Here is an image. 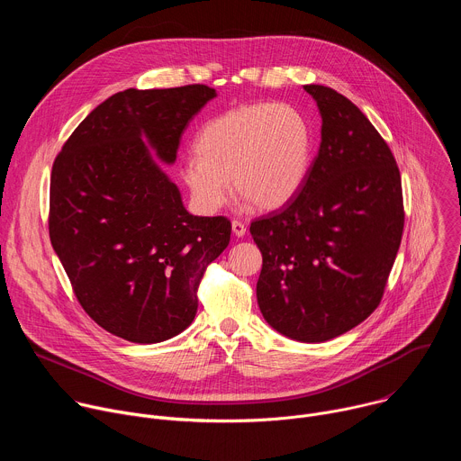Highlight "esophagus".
Returning <instances> with one entry per match:
<instances>
[{
    "instance_id": "esophagus-1",
    "label": "esophagus",
    "mask_w": 461,
    "mask_h": 461,
    "mask_svg": "<svg viewBox=\"0 0 461 461\" xmlns=\"http://www.w3.org/2000/svg\"><path fill=\"white\" fill-rule=\"evenodd\" d=\"M231 230H233V235H235V237H244V233H246V224L240 222V221H233V222H231Z\"/></svg>"
}]
</instances>
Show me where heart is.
<instances>
[{
  "label": "heart",
  "mask_w": 461,
  "mask_h": 461,
  "mask_svg": "<svg viewBox=\"0 0 461 461\" xmlns=\"http://www.w3.org/2000/svg\"><path fill=\"white\" fill-rule=\"evenodd\" d=\"M194 149L196 155L182 160L180 176L196 212L217 213L230 201L231 184L246 203L272 212L303 189L313 158V129L295 105L248 104L206 122Z\"/></svg>",
  "instance_id": "heart-1"
}]
</instances>
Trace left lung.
<instances>
[{
	"label": "left lung",
	"instance_id": "8db88e82",
	"mask_svg": "<svg viewBox=\"0 0 461 461\" xmlns=\"http://www.w3.org/2000/svg\"><path fill=\"white\" fill-rule=\"evenodd\" d=\"M322 125L319 153L294 201L255 219L262 317L303 343L334 339L381 303L403 224L402 175L388 144L343 95L304 86Z\"/></svg>",
	"mask_w": 461,
	"mask_h": 461
}]
</instances>
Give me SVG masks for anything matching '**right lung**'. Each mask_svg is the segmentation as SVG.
Listing matches in <instances>:
<instances>
[{
	"label": "right lung",
	"mask_w": 461,
	"mask_h": 461,
	"mask_svg": "<svg viewBox=\"0 0 461 461\" xmlns=\"http://www.w3.org/2000/svg\"><path fill=\"white\" fill-rule=\"evenodd\" d=\"M215 96L203 84L125 89L91 111L54 158L52 248L86 313L125 341L185 330L208 265L230 244L231 222L187 213L149 151L173 164L185 125Z\"/></svg>",
	"instance_id": "1"
}]
</instances>
